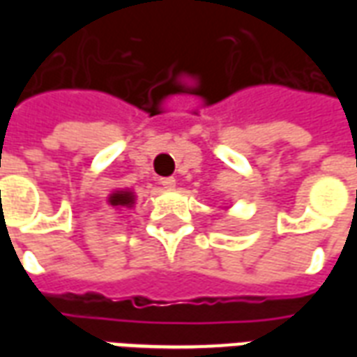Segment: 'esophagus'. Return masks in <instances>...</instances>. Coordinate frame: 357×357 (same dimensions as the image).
Returning a JSON list of instances; mask_svg holds the SVG:
<instances>
[{
	"mask_svg": "<svg viewBox=\"0 0 357 357\" xmlns=\"http://www.w3.org/2000/svg\"><path fill=\"white\" fill-rule=\"evenodd\" d=\"M158 183H160L164 189H174V187H176V179H174V178H160V179H158Z\"/></svg>",
	"mask_w": 357,
	"mask_h": 357,
	"instance_id": "esophagus-1",
	"label": "esophagus"
}]
</instances>
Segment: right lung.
I'll list each match as a JSON object with an SVG mask.
<instances>
[{"instance_id":"obj_1","label":"right lung","mask_w":357,"mask_h":357,"mask_svg":"<svg viewBox=\"0 0 357 357\" xmlns=\"http://www.w3.org/2000/svg\"><path fill=\"white\" fill-rule=\"evenodd\" d=\"M109 204L114 208H132L135 204V195L132 191H114L109 197Z\"/></svg>"}]
</instances>
